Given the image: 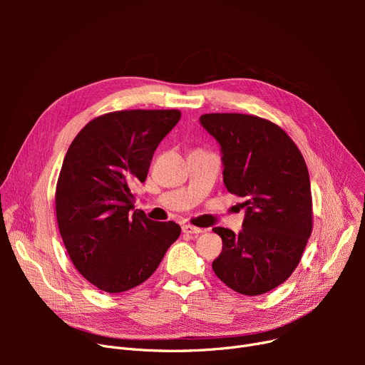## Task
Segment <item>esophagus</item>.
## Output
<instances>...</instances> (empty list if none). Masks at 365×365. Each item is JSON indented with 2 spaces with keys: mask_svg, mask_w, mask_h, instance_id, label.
Listing matches in <instances>:
<instances>
[{
  "mask_svg": "<svg viewBox=\"0 0 365 365\" xmlns=\"http://www.w3.org/2000/svg\"><path fill=\"white\" fill-rule=\"evenodd\" d=\"M182 231L183 234H189V235H198L202 232L201 227H197V226H192V225H183L182 226Z\"/></svg>",
  "mask_w": 365,
  "mask_h": 365,
  "instance_id": "obj_1",
  "label": "esophagus"
}]
</instances>
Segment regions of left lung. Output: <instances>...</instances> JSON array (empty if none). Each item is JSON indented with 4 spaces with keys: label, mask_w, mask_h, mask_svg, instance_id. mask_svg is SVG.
I'll use <instances>...</instances> for the list:
<instances>
[{
    "label": "left lung",
    "mask_w": 365,
    "mask_h": 365,
    "mask_svg": "<svg viewBox=\"0 0 365 365\" xmlns=\"http://www.w3.org/2000/svg\"><path fill=\"white\" fill-rule=\"evenodd\" d=\"M200 124L220 146L226 189L245 200L238 234L213 229L223 241L213 271L241 294L271 292L293 274L312 232L308 167L287 133L267 120L205 113Z\"/></svg>",
    "instance_id": "obj_1"
}]
</instances>
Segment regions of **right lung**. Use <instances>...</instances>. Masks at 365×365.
<instances>
[{
  "label": "right lung",
  "instance_id": "obj_1",
  "mask_svg": "<svg viewBox=\"0 0 365 365\" xmlns=\"http://www.w3.org/2000/svg\"><path fill=\"white\" fill-rule=\"evenodd\" d=\"M180 112L118 110L90 121L71 143L57 180L56 216L78 272L106 293L146 281L180 235L175 222L134 210L152 155Z\"/></svg>",
  "mask_w": 365,
  "mask_h": 365
}]
</instances>
